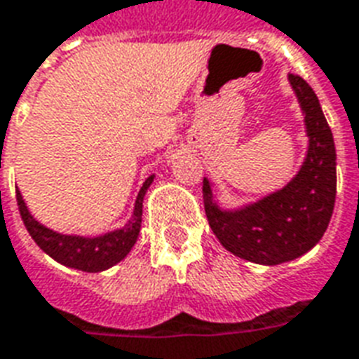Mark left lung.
I'll return each instance as SVG.
<instances>
[{
  "label": "left lung",
  "mask_w": 359,
  "mask_h": 359,
  "mask_svg": "<svg viewBox=\"0 0 359 359\" xmlns=\"http://www.w3.org/2000/svg\"><path fill=\"white\" fill-rule=\"evenodd\" d=\"M309 137L299 171L280 190L254 203L222 209L203 179V203L210 229L226 250L259 265H278L299 258L316 246L332 220L337 194V154L333 133L307 82L288 75Z\"/></svg>",
  "instance_id": "1"
}]
</instances>
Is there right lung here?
Wrapping results in <instances>:
<instances>
[{"mask_svg":"<svg viewBox=\"0 0 359 359\" xmlns=\"http://www.w3.org/2000/svg\"><path fill=\"white\" fill-rule=\"evenodd\" d=\"M152 182H154V175H150L141 186V190L137 194L133 215L124 228L107 231V233L97 235V237L58 233V231L43 226L39 220H35L32 216L18 188H16V203H18L24 226L43 252H46L52 259H56L58 264L71 267V269L100 273V271L109 269V267L122 262L137 243V237L141 231V220H143L144 194Z\"/></svg>","mask_w":359,"mask_h":359,"instance_id":"add662e5","label":"right lung"}]
</instances>
